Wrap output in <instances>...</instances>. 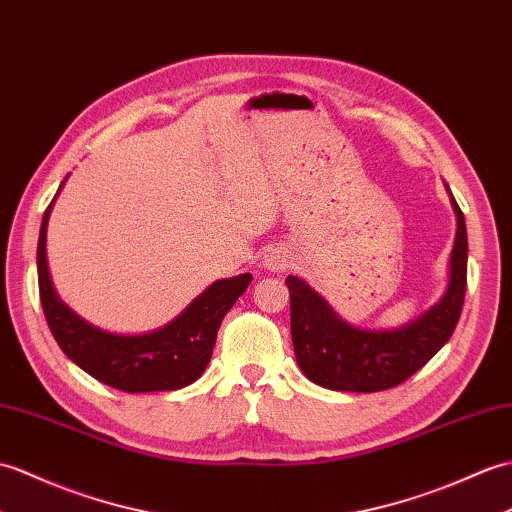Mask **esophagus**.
Returning a JSON list of instances; mask_svg holds the SVG:
<instances>
[{
  "mask_svg": "<svg viewBox=\"0 0 512 512\" xmlns=\"http://www.w3.org/2000/svg\"><path fill=\"white\" fill-rule=\"evenodd\" d=\"M292 257L288 255L285 248H270V251L264 255V266L272 272H281L290 266Z\"/></svg>",
  "mask_w": 512,
  "mask_h": 512,
  "instance_id": "esophagus-1",
  "label": "esophagus"
}]
</instances>
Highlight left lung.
Wrapping results in <instances>:
<instances>
[{"mask_svg": "<svg viewBox=\"0 0 512 512\" xmlns=\"http://www.w3.org/2000/svg\"><path fill=\"white\" fill-rule=\"evenodd\" d=\"M449 198L456 213V240L447 290L441 301L408 325L386 331L353 327L303 279H285L294 355L310 382L342 392L388 390L406 382L445 347L458 325L467 290L465 216L451 192Z\"/></svg>", "mask_w": 512, "mask_h": 512, "instance_id": "obj_1", "label": "left lung"}]
</instances>
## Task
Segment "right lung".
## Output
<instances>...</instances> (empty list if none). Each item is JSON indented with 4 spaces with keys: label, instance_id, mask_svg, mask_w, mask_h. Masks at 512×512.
<instances>
[{
    "label": "right lung",
    "instance_id": "1",
    "mask_svg": "<svg viewBox=\"0 0 512 512\" xmlns=\"http://www.w3.org/2000/svg\"><path fill=\"white\" fill-rule=\"evenodd\" d=\"M63 185L65 181L58 192ZM54 200L43 213L37 270L43 314L58 347L98 382L124 392L178 390L196 382L211 360L222 318L246 292L253 275L244 272L231 279L213 281L172 323L150 334L120 336L102 331L82 320L58 299L50 272H47L45 240Z\"/></svg>",
    "mask_w": 512,
    "mask_h": 512
}]
</instances>
